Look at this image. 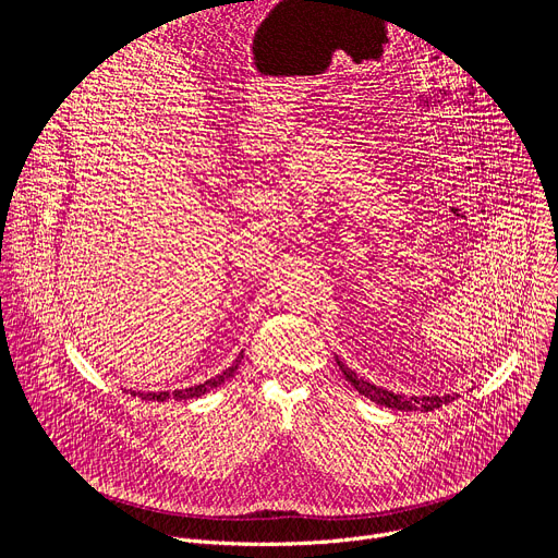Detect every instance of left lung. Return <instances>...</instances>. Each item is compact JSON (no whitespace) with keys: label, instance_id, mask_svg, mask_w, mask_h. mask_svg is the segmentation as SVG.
Returning a JSON list of instances; mask_svg holds the SVG:
<instances>
[{"label":"left lung","instance_id":"1","mask_svg":"<svg viewBox=\"0 0 558 558\" xmlns=\"http://www.w3.org/2000/svg\"><path fill=\"white\" fill-rule=\"evenodd\" d=\"M338 366L340 371L344 373V377L353 384L355 390H360L364 397H368V400H373L375 404L379 407H386V409H395V411H435L444 404H450L454 400V395H444V397H402V395H395L390 390H384L375 384H368L364 379H360L353 371H349L340 360H338Z\"/></svg>","mask_w":558,"mask_h":558}]
</instances>
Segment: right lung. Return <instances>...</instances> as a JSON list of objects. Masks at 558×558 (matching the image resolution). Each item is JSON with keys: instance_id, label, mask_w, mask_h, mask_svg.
Returning <instances> with one entry per match:
<instances>
[{"instance_id": "1", "label": "right lung", "mask_w": 558, "mask_h": 558, "mask_svg": "<svg viewBox=\"0 0 558 558\" xmlns=\"http://www.w3.org/2000/svg\"><path fill=\"white\" fill-rule=\"evenodd\" d=\"M241 360H243V353L238 355V360L231 364V366H227L220 375H216L214 379H207V381H203V384H198V386H192V388H185V390H174V392H145V395H141L143 400H156V402H166V400H177V402H181V400H192V397H201V395H205L207 390H211V388H216V386H220L222 381H227L233 373H235V368H238V364H241Z\"/></svg>"}]
</instances>
